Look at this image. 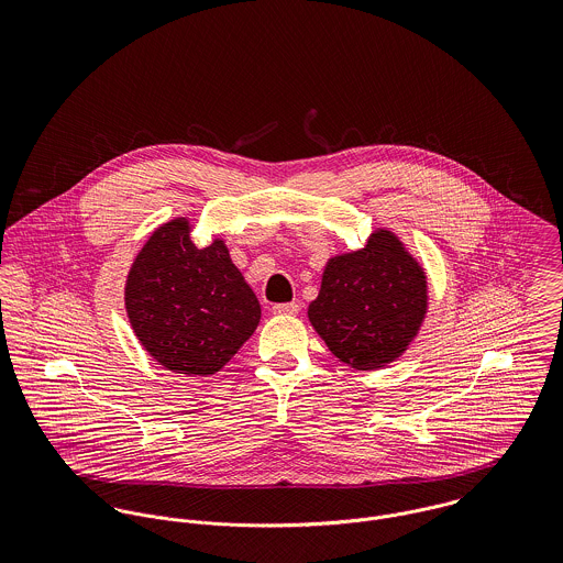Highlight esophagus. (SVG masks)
Instances as JSON below:
<instances>
[{"label": "esophagus", "instance_id": "obj_1", "mask_svg": "<svg viewBox=\"0 0 563 563\" xmlns=\"http://www.w3.org/2000/svg\"><path fill=\"white\" fill-rule=\"evenodd\" d=\"M273 312L275 314H279V317H295V314H299V303H277V306H273Z\"/></svg>", "mask_w": 563, "mask_h": 563}]
</instances>
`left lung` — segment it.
Returning <instances> with one entry per match:
<instances>
[{
    "mask_svg": "<svg viewBox=\"0 0 563 563\" xmlns=\"http://www.w3.org/2000/svg\"><path fill=\"white\" fill-rule=\"evenodd\" d=\"M424 314V271L388 230L373 232L360 251L331 257L321 292L308 308L329 351L357 371L395 362Z\"/></svg>",
    "mask_w": 563,
    "mask_h": 563,
    "instance_id": "obj_1",
    "label": "left lung"
}]
</instances>
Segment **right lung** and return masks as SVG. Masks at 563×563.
<instances>
[{"label": "right lung", "instance_id": "right-lung-1", "mask_svg": "<svg viewBox=\"0 0 563 563\" xmlns=\"http://www.w3.org/2000/svg\"><path fill=\"white\" fill-rule=\"evenodd\" d=\"M125 310L145 351L179 375H214L251 338L260 303L221 239L190 241L188 219L158 228L136 255Z\"/></svg>", "mask_w": 563, "mask_h": 563}]
</instances>
